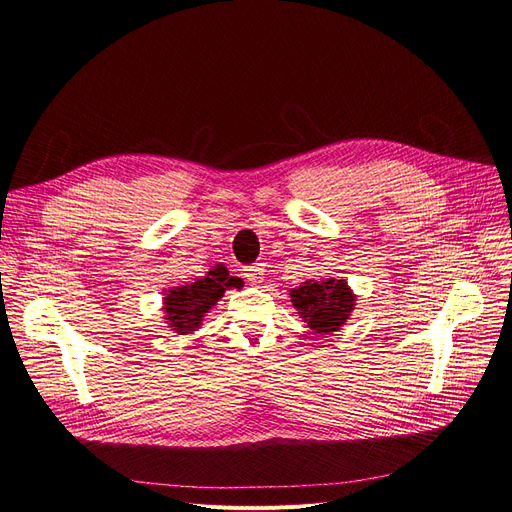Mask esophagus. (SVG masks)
<instances>
[{
  "mask_svg": "<svg viewBox=\"0 0 512 512\" xmlns=\"http://www.w3.org/2000/svg\"><path fill=\"white\" fill-rule=\"evenodd\" d=\"M263 268H259V266H249V268H244V276L251 280V283H261V278H263Z\"/></svg>",
  "mask_w": 512,
  "mask_h": 512,
  "instance_id": "1",
  "label": "esophagus"
}]
</instances>
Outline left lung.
I'll use <instances>...</instances> for the list:
<instances>
[{
  "label": "left lung",
  "instance_id": "left-lung-1",
  "mask_svg": "<svg viewBox=\"0 0 512 512\" xmlns=\"http://www.w3.org/2000/svg\"><path fill=\"white\" fill-rule=\"evenodd\" d=\"M293 308L298 310L312 334L329 336L351 317L355 308V293L346 280L319 278L306 280L300 287L289 291Z\"/></svg>",
  "mask_w": 512,
  "mask_h": 512
}]
</instances>
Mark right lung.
<instances>
[{
	"instance_id": "right-lung-1",
	"label": "right lung",
	"mask_w": 512,
	"mask_h": 512,
	"mask_svg": "<svg viewBox=\"0 0 512 512\" xmlns=\"http://www.w3.org/2000/svg\"><path fill=\"white\" fill-rule=\"evenodd\" d=\"M242 287V278L229 276L225 266H214L206 276L195 278L191 285H180L168 289L163 298V319L172 332L187 336L200 329L206 312L217 304L225 289Z\"/></svg>"
}]
</instances>
